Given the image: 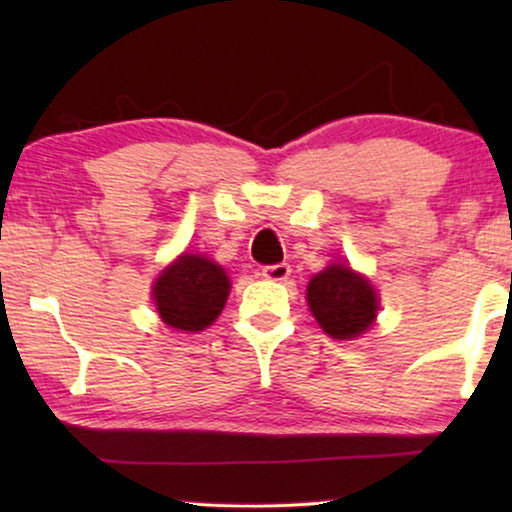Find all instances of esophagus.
Listing matches in <instances>:
<instances>
[{
  "label": "esophagus",
  "instance_id": "esophagus-1",
  "mask_svg": "<svg viewBox=\"0 0 512 512\" xmlns=\"http://www.w3.org/2000/svg\"><path fill=\"white\" fill-rule=\"evenodd\" d=\"M261 275L270 282H284L286 277L291 275V265L289 263H275V265H265Z\"/></svg>",
  "mask_w": 512,
  "mask_h": 512
}]
</instances>
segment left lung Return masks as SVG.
Instances as JSON below:
<instances>
[{
	"mask_svg": "<svg viewBox=\"0 0 512 512\" xmlns=\"http://www.w3.org/2000/svg\"><path fill=\"white\" fill-rule=\"evenodd\" d=\"M307 303L319 326L338 340L361 335L377 317V296L366 279L345 265H331L307 284Z\"/></svg>",
	"mask_w": 512,
	"mask_h": 512,
	"instance_id": "obj_1",
	"label": "left lung"
}]
</instances>
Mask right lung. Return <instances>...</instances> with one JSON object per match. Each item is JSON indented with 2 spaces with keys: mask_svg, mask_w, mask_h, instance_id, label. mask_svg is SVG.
Returning a JSON list of instances; mask_svg holds the SVG:
<instances>
[{
  "mask_svg": "<svg viewBox=\"0 0 512 512\" xmlns=\"http://www.w3.org/2000/svg\"><path fill=\"white\" fill-rule=\"evenodd\" d=\"M230 291L221 265L205 256L184 254L153 286L160 319L179 331H202L219 317Z\"/></svg>",
  "mask_w": 512,
  "mask_h": 512,
  "instance_id": "add662e5",
  "label": "right lung"
}]
</instances>
